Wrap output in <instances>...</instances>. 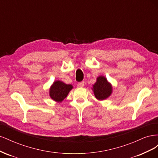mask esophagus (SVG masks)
<instances>
[{
	"label": "esophagus",
	"instance_id": "34e87169",
	"mask_svg": "<svg viewBox=\"0 0 158 158\" xmlns=\"http://www.w3.org/2000/svg\"><path fill=\"white\" fill-rule=\"evenodd\" d=\"M78 85L79 87H84V81H82V82H79L78 84Z\"/></svg>",
	"mask_w": 158,
	"mask_h": 158
}]
</instances>
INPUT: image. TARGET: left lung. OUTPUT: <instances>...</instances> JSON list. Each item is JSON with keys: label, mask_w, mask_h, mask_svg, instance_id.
Listing matches in <instances>:
<instances>
[{"label": "left lung", "mask_w": 158, "mask_h": 158, "mask_svg": "<svg viewBox=\"0 0 158 158\" xmlns=\"http://www.w3.org/2000/svg\"><path fill=\"white\" fill-rule=\"evenodd\" d=\"M92 89L95 97L99 100L107 99L111 95L113 92L111 84L103 76H100L97 78V81L93 85Z\"/></svg>", "instance_id": "obj_1"}]
</instances>
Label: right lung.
Instances as JSON below:
<instances>
[{
  "instance_id": "1",
  "label": "right lung",
  "mask_w": 158,
  "mask_h": 158,
  "mask_svg": "<svg viewBox=\"0 0 158 158\" xmlns=\"http://www.w3.org/2000/svg\"><path fill=\"white\" fill-rule=\"evenodd\" d=\"M73 88L71 84H66L60 80H56L49 89V95L56 102H62L67 96L70 91Z\"/></svg>"
}]
</instances>
